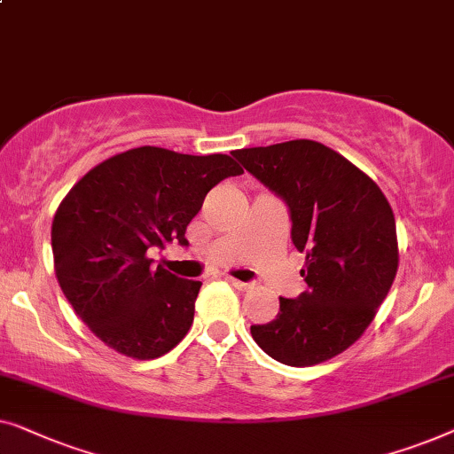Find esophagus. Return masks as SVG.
<instances>
[{"instance_id":"34e87169","label":"esophagus","mask_w":454,"mask_h":454,"mask_svg":"<svg viewBox=\"0 0 454 454\" xmlns=\"http://www.w3.org/2000/svg\"><path fill=\"white\" fill-rule=\"evenodd\" d=\"M228 282L232 284L236 290H248V288H251V284H247V282H240V279H234V278H228Z\"/></svg>"}]
</instances>
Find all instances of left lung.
Wrapping results in <instances>:
<instances>
[{"label": "left lung", "instance_id": "8db88e82", "mask_svg": "<svg viewBox=\"0 0 454 454\" xmlns=\"http://www.w3.org/2000/svg\"><path fill=\"white\" fill-rule=\"evenodd\" d=\"M232 156L290 209L309 290L279 298L273 321L253 325L257 346L286 366L346 352L372 323L399 267L397 228L372 178L327 145L292 139Z\"/></svg>", "mask_w": 454, "mask_h": 454}]
</instances>
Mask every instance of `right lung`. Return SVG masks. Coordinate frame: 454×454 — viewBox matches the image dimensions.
Returning a JSON list of instances; mask_svg holds the SVG:
<instances>
[{"mask_svg":"<svg viewBox=\"0 0 454 454\" xmlns=\"http://www.w3.org/2000/svg\"><path fill=\"white\" fill-rule=\"evenodd\" d=\"M242 168L226 154L142 145L94 166L57 207L55 276L75 315L114 352L154 360L193 323L201 282L152 267L150 248L176 240L207 191Z\"/></svg>","mask_w":454,"mask_h":454,"instance_id":"obj_1","label":"right lung"}]
</instances>
